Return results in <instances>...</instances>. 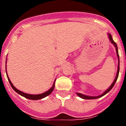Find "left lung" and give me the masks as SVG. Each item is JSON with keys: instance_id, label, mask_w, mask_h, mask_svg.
<instances>
[{"instance_id": "obj_1", "label": "left lung", "mask_w": 126, "mask_h": 126, "mask_svg": "<svg viewBox=\"0 0 126 126\" xmlns=\"http://www.w3.org/2000/svg\"><path fill=\"white\" fill-rule=\"evenodd\" d=\"M109 35V39H110V41H111V43H112V44H114V46H115V47H116V54H117V56L118 57V71H117V74H116V78H115V80H114V82H113L112 84L111 85V86H110V87L109 88L107 89V90H106V91H105V92L104 93L102 94L101 95H100V96H86V95H84V94H80V93H77V94L78 95L79 97H82V98L84 99H97V98H99V97H102V96H104L105 94H106L108 92H109V91H110V90H111V88H112L113 87L114 85L115 84V83H116V80H117V79L118 77V75H119V54H118V46H117V44H116V43H115V41H113V39L112 38V36H111V35H110V34H108Z\"/></svg>"}]
</instances>
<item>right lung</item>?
Segmentation results:
<instances>
[{
    "instance_id": "obj_1",
    "label": "right lung",
    "mask_w": 126,
    "mask_h": 126,
    "mask_svg": "<svg viewBox=\"0 0 126 126\" xmlns=\"http://www.w3.org/2000/svg\"><path fill=\"white\" fill-rule=\"evenodd\" d=\"M6 63H7V61H6ZM6 72H7V70H6ZM7 78H8V80L9 82H10V85L11 86V87L13 88V90H15V91H16V93H17L18 94H19L21 96H24V97L29 99L38 100V99H41L44 98V97H46V96H47L48 95L50 94L52 92V91L54 90V87H55V82H54V85H53L52 87L50 89V90H48L47 91H46V92L44 93L39 94H26V93H23L22 91H19V90H18L17 88H16L14 87V85L12 84V83L11 82V81H10V79L8 78V75H7Z\"/></svg>"
}]
</instances>
